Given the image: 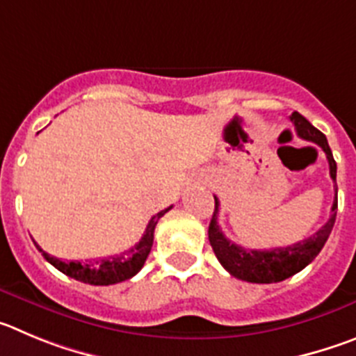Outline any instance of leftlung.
<instances>
[{
  "mask_svg": "<svg viewBox=\"0 0 356 356\" xmlns=\"http://www.w3.org/2000/svg\"><path fill=\"white\" fill-rule=\"evenodd\" d=\"M291 122H294V127L298 131V136L303 140L314 142L316 145L325 150L326 159L330 165V177L337 179V163H335L334 154L330 150L326 136L319 129L312 126L303 115L294 111L291 115ZM218 207L220 202L214 197V213L209 223V243L213 246L214 255L218 257L220 264L229 271L232 277L239 280L252 282V284H273V282H282L286 278L293 277L298 271H302L305 266L316 259V255L321 252L328 239L330 232L334 229L335 216H337V184H335V200L332 206V214L328 222L314 232L310 238L298 241L291 246L284 248H271V250H250L236 245L225 238L220 225H218Z\"/></svg>",
  "mask_w": 356,
  "mask_h": 356,
  "instance_id": "left-lung-1",
  "label": "left lung"
}]
</instances>
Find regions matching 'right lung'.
I'll return each mask as SVG.
<instances>
[{
  "instance_id": "1",
  "label": "right lung",
  "mask_w": 356,
  "mask_h": 356,
  "mask_svg": "<svg viewBox=\"0 0 356 356\" xmlns=\"http://www.w3.org/2000/svg\"><path fill=\"white\" fill-rule=\"evenodd\" d=\"M170 209L172 206L159 211L156 216L150 218V222L147 225L145 232H143L142 239L133 248L124 252V254L99 259V261L88 262V264H81L79 261L65 262L56 257H51L40 246H38V250L42 252L44 259L49 264H53L56 270L65 273L67 277L74 278V280L85 282V284H90V286H111V284H118V282L129 280L131 277H134V275L142 270L150 254L152 243H154V229L158 225L159 218L165 213H168Z\"/></svg>"
}]
</instances>
